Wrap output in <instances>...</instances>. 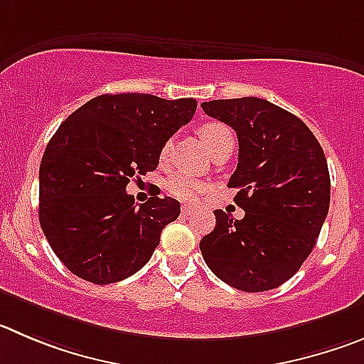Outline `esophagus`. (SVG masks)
I'll use <instances>...</instances> for the list:
<instances>
[{"label": "esophagus", "mask_w": 364, "mask_h": 364, "mask_svg": "<svg viewBox=\"0 0 364 364\" xmlns=\"http://www.w3.org/2000/svg\"><path fill=\"white\" fill-rule=\"evenodd\" d=\"M192 210H193L192 206H188V205H183L181 206V213H183V215H188V213L192 212Z\"/></svg>", "instance_id": "obj_1"}]
</instances>
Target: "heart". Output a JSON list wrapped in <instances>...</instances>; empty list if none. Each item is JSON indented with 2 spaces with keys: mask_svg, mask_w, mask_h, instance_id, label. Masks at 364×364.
<instances>
[{
  "mask_svg": "<svg viewBox=\"0 0 364 364\" xmlns=\"http://www.w3.org/2000/svg\"><path fill=\"white\" fill-rule=\"evenodd\" d=\"M199 134H201L203 141H205V145L210 151L217 147L220 141L233 138L232 131L224 124H219V122H206V124H203L199 127ZM168 154H171V141H166L161 147V151H159V161L165 163L168 159ZM165 186L166 192L172 193L174 198L181 199V201H196L199 196H203L208 190V183L199 179L198 176L186 174V172H178V174L171 176V178L166 179Z\"/></svg>",
  "mask_w": 364,
  "mask_h": 364,
  "instance_id": "obj_1",
  "label": "heart"
}]
</instances>
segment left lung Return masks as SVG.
<instances>
[{"label":"left lung","instance_id":"8db88e82","mask_svg":"<svg viewBox=\"0 0 364 364\" xmlns=\"http://www.w3.org/2000/svg\"><path fill=\"white\" fill-rule=\"evenodd\" d=\"M208 117L239 138L228 186L239 188L235 219L215 210V228L199 242L215 277L246 293L289 280L320 235L331 205V176L320 141L298 117L257 97L203 102Z\"/></svg>","mask_w":364,"mask_h":364}]
</instances>
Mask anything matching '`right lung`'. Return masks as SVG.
<instances>
[{"mask_svg":"<svg viewBox=\"0 0 364 364\" xmlns=\"http://www.w3.org/2000/svg\"><path fill=\"white\" fill-rule=\"evenodd\" d=\"M196 107V98L100 95L59 125L41 159L39 223L71 273L114 284L151 260L161 230L181 208L172 198L136 208L125 186L156 171L161 147Z\"/></svg>","mask_w":364,"mask_h":364,"instance_id":"add662e5","label":"right lung"}]
</instances>
